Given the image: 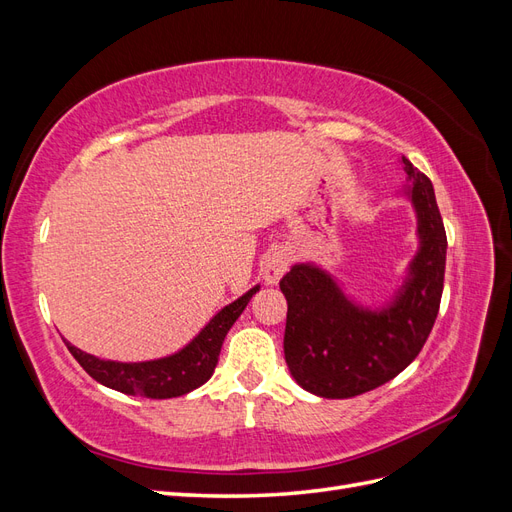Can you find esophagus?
Wrapping results in <instances>:
<instances>
[{"instance_id":"esophagus-1","label":"esophagus","mask_w":512,"mask_h":512,"mask_svg":"<svg viewBox=\"0 0 512 512\" xmlns=\"http://www.w3.org/2000/svg\"><path fill=\"white\" fill-rule=\"evenodd\" d=\"M290 267V256L286 252H273L265 258V265H262V275H265L267 284H277L282 280V275Z\"/></svg>"}]
</instances>
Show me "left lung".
<instances>
[{"instance_id": "8db88e82", "label": "left lung", "mask_w": 512, "mask_h": 512, "mask_svg": "<svg viewBox=\"0 0 512 512\" xmlns=\"http://www.w3.org/2000/svg\"><path fill=\"white\" fill-rule=\"evenodd\" d=\"M412 181L421 250L395 301L356 307L333 277L314 265H294L280 282L288 301L284 356L305 391L346 399L374 391L401 374L425 346L436 322L446 267V230L427 175L401 158Z\"/></svg>"}]
</instances>
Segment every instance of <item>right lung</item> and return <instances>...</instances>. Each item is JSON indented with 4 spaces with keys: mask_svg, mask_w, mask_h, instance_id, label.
I'll return each instance as SVG.
<instances>
[{
    "mask_svg": "<svg viewBox=\"0 0 512 512\" xmlns=\"http://www.w3.org/2000/svg\"><path fill=\"white\" fill-rule=\"evenodd\" d=\"M254 292H258V286L247 290L235 303L226 305L188 346L173 356H166V359L145 363H117L102 361L98 356L87 354L68 342L66 346L87 374L108 386V389L149 399L179 397L198 389L200 384H205L213 376L224 337L241 316L245 305L250 303Z\"/></svg>",
    "mask_w": 512,
    "mask_h": 512,
    "instance_id": "obj_1",
    "label": "right lung"
}]
</instances>
